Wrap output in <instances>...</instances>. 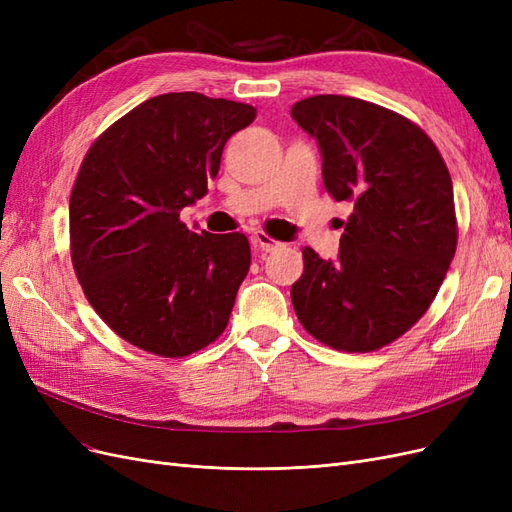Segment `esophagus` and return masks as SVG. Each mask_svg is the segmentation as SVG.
I'll return each mask as SVG.
<instances>
[{"instance_id": "esophagus-1", "label": "esophagus", "mask_w": 512, "mask_h": 512, "mask_svg": "<svg viewBox=\"0 0 512 512\" xmlns=\"http://www.w3.org/2000/svg\"><path fill=\"white\" fill-rule=\"evenodd\" d=\"M252 243H254V247H258V250H262V252H273V250H277V247H282V243H277L275 239H271L267 232H254Z\"/></svg>"}]
</instances>
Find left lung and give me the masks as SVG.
<instances>
[{
  "label": "left lung",
  "mask_w": 512,
  "mask_h": 512,
  "mask_svg": "<svg viewBox=\"0 0 512 512\" xmlns=\"http://www.w3.org/2000/svg\"><path fill=\"white\" fill-rule=\"evenodd\" d=\"M290 115L318 141L324 188L354 205L335 262L303 250V275L290 288L294 312L324 346L378 350L427 312L451 267V175L431 138L384 106L312 96Z\"/></svg>",
  "instance_id": "obj_1"
}]
</instances>
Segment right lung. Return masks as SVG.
Masks as SVG:
<instances>
[{"mask_svg": "<svg viewBox=\"0 0 512 512\" xmlns=\"http://www.w3.org/2000/svg\"><path fill=\"white\" fill-rule=\"evenodd\" d=\"M256 108L162 94L89 147L70 194V254L98 316L121 339L179 359L218 339L250 271L241 232H192L179 211L207 194L228 138Z\"/></svg>", "mask_w": 512, "mask_h": 512, "instance_id": "right-lung-1", "label": "right lung"}]
</instances>
